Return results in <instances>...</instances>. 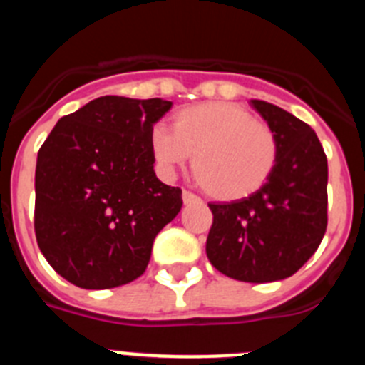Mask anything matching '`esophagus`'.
<instances>
[{"mask_svg":"<svg viewBox=\"0 0 365 365\" xmlns=\"http://www.w3.org/2000/svg\"><path fill=\"white\" fill-rule=\"evenodd\" d=\"M182 201H185V205H188V202H197V201H201V199L197 197V195H195V193H192V192H182Z\"/></svg>","mask_w":365,"mask_h":365,"instance_id":"1","label":"esophagus"}]
</instances>
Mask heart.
I'll list each match as a JSON object with an SVG mask.
<instances>
[{
  "label": "heart",
  "instance_id": "b5f03b06",
  "mask_svg": "<svg viewBox=\"0 0 365 365\" xmlns=\"http://www.w3.org/2000/svg\"><path fill=\"white\" fill-rule=\"evenodd\" d=\"M151 153L164 170H175L193 155V177L219 201H240L272 177L279 143L267 122L228 102H206L179 109L172 131L155 128Z\"/></svg>",
  "mask_w": 365,
  "mask_h": 365
}]
</instances>
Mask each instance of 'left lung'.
Instances as JSON below:
<instances>
[{"label": "left lung", "mask_w": 365, "mask_h": 365, "mask_svg": "<svg viewBox=\"0 0 365 365\" xmlns=\"http://www.w3.org/2000/svg\"><path fill=\"white\" fill-rule=\"evenodd\" d=\"M250 104L278 137V164L250 197L208 205L206 256L228 278L269 283L298 272L324 240L327 157L311 125L263 100Z\"/></svg>", "instance_id": "left-lung-1"}]
</instances>
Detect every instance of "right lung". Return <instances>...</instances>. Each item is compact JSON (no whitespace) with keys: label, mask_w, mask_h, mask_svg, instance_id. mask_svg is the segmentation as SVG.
Returning a JSON list of instances; mask_svg holds the SVG:
<instances>
[{"label":"right lung","mask_w":365,"mask_h":365,"mask_svg":"<svg viewBox=\"0 0 365 365\" xmlns=\"http://www.w3.org/2000/svg\"><path fill=\"white\" fill-rule=\"evenodd\" d=\"M163 98L100 96L58 120L38 151L34 232L45 259L80 289L143 276L155 235L180 212L182 192L160 182L151 153Z\"/></svg>","instance_id":"right-lung-1"}]
</instances>
